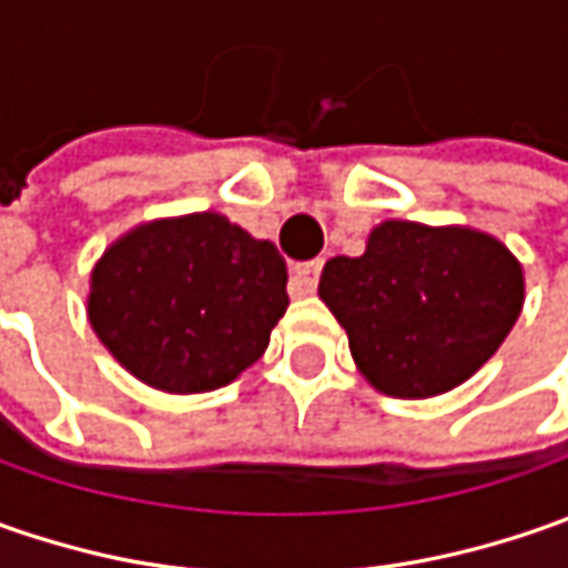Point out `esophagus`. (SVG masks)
I'll use <instances>...</instances> for the list:
<instances>
[{
  "label": "esophagus",
  "mask_w": 568,
  "mask_h": 568,
  "mask_svg": "<svg viewBox=\"0 0 568 568\" xmlns=\"http://www.w3.org/2000/svg\"><path fill=\"white\" fill-rule=\"evenodd\" d=\"M318 274H322V262H300L291 272V294L306 296L316 291Z\"/></svg>",
  "instance_id": "1"
}]
</instances>
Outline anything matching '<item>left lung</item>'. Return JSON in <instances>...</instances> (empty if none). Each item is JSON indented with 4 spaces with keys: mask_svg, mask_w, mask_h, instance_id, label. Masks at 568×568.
<instances>
[{
    "mask_svg": "<svg viewBox=\"0 0 568 568\" xmlns=\"http://www.w3.org/2000/svg\"><path fill=\"white\" fill-rule=\"evenodd\" d=\"M318 296L376 392L433 398L499 351L525 306V272L484 230L382 221L363 255L325 262Z\"/></svg>",
    "mask_w": 568,
    "mask_h": 568,
    "instance_id": "1",
    "label": "left lung"
}]
</instances>
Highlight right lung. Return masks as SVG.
Wrapping results in <instances>:
<instances>
[{
	"mask_svg": "<svg viewBox=\"0 0 568 568\" xmlns=\"http://www.w3.org/2000/svg\"><path fill=\"white\" fill-rule=\"evenodd\" d=\"M287 265L217 211L125 230L91 272L88 322L122 369L166 395L224 388L287 313Z\"/></svg>",
	"mask_w": 568,
	"mask_h": 568,
	"instance_id": "1",
	"label": "right lung"
}]
</instances>
